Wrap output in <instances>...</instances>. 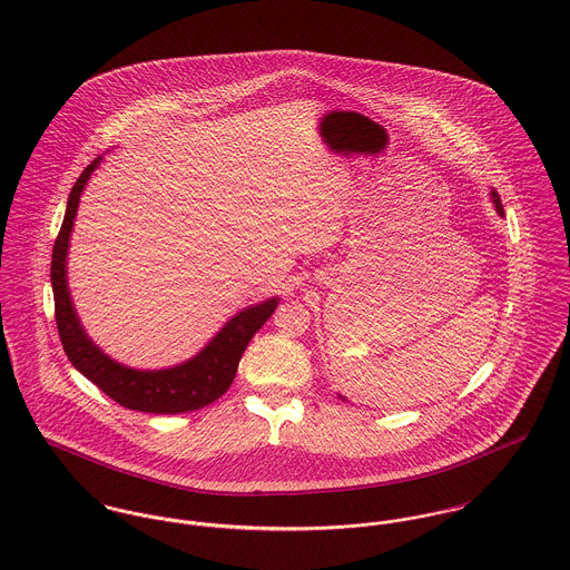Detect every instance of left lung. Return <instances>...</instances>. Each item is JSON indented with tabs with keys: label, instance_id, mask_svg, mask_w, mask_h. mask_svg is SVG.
Masks as SVG:
<instances>
[{
	"label": "left lung",
	"instance_id": "obj_1",
	"mask_svg": "<svg viewBox=\"0 0 570 570\" xmlns=\"http://www.w3.org/2000/svg\"><path fill=\"white\" fill-rule=\"evenodd\" d=\"M490 197H492V204H494V208H497V213L503 217L505 213H503V206H501V199H499V195H497V190H492L490 193Z\"/></svg>",
	"mask_w": 570,
	"mask_h": 570
}]
</instances>
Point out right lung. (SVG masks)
<instances>
[{
	"instance_id": "obj_1",
	"label": "right lung",
	"mask_w": 570,
	"mask_h": 570,
	"mask_svg": "<svg viewBox=\"0 0 570 570\" xmlns=\"http://www.w3.org/2000/svg\"><path fill=\"white\" fill-rule=\"evenodd\" d=\"M99 163L101 156L95 158L73 184L62 227L56 236L51 254V288L62 350L87 380L128 410L149 414H181L206 407L229 389L243 351L247 350L254 334L275 312L279 299L273 297L258 306L245 307L243 312L232 316L220 327L219 334L195 357L171 368L138 371L108 357L88 338L67 286L69 236L73 229V219L78 215L80 195Z\"/></svg>"
}]
</instances>
